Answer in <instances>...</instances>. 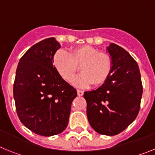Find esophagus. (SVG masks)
<instances>
[{
  "instance_id": "1",
  "label": "esophagus",
  "mask_w": 155,
  "mask_h": 155,
  "mask_svg": "<svg viewBox=\"0 0 155 155\" xmlns=\"http://www.w3.org/2000/svg\"><path fill=\"white\" fill-rule=\"evenodd\" d=\"M77 92H78V96H82L84 94V91H81V90H77Z\"/></svg>"
}]
</instances>
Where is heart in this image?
<instances>
[{"mask_svg":"<svg viewBox=\"0 0 155 155\" xmlns=\"http://www.w3.org/2000/svg\"><path fill=\"white\" fill-rule=\"evenodd\" d=\"M53 65L60 76L70 82L80 67L81 74L72 81L76 87H85L103 85L110 77L113 61L106 53L100 52L93 46L84 45L73 48L67 53L57 51L53 57Z\"/></svg>","mask_w":155,"mask_h":155,"instance_id":"heart-1","label":"heart"}]
</instances>
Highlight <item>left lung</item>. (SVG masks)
I'll return each instance as SVG.
<instances>
[{
    "label": "left lung",
    "mask_w": 155,
    "mask_h": 155,
    "mask_svg": "<svg viewBox=\"0 0 155 155\" xmlns=\"http://www.w3.org/2000/svg\"><path fill=\"white\" fill-rule=\"evenodd\" d=\"M113 61L109 78L98 89L85 91L87 116L91 127L102 135L114 136L137 118L143 93L137 63L124 48L110 43Z\"/></svg>",
    "instance_id": "1"
}]
</instances>
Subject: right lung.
Returning <instances> with one entry per match:
<instances>
[{
    "instance_id": "add662e5",
    "label": "right lung",
    "mask_w": 155,
    "mask_h": 155,
    "mask_svg": "<svg viewBox=\"0 0 155 155\" xmlns=\"http://www.w3.org/2000/svg\"><path fill=\"white\" fill-rule=\"evenodd\" d=\"M61 44L51 37L33 45L19 61L13 87L20 121L31 132L50 137L67 128L77 91L53 65Z\"/></svg>"
}]
</instances>
